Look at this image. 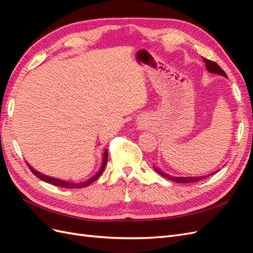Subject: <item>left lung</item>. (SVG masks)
<instances>
[{
    "label": "left lung",
    "instance_id": "obj_1",
    "mask_svg": "<svg viewBox=\"0 0 253 253\" xmlns=\"http://www.w3.org/2000/svg\"><path fill=\"white\" fill-rule=\"evenodd\" d=\"M203 60H204V62H205V64H206V68H207V71H208L209 73H212V74H217V75H221V76H224V77H227V75H226V73L221 70V68L218 66V64H216L215 62H213V61H211V60H208V59H206V58H203ZM154 170L157 172V173H159L160 175L163 176V177H165V178H167V179H170V180H172V181H175V182H179V183H192V182H197V181H200V180H202V179H205L206 177H208V176H198V177H176V176H172V175H169V174H167V173H165V172H163L162 170L160 169H158V168H154ZM213 174V173H212ZM211 174H209V176H210Z\"/></svg>",
    "mask_w": 253,
    "mask_h": 253
}]
</instances>
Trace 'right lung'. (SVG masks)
I'll list each match as a JSON object with an SVG mask.
<instances>
[{"mask_svg":"<svg viewBox=\"0 0 253 253\" xmlns=\"http://www.w3.org/2000/svg\"><path fill=\"white\" fill-rule=\"evenodd\" d=\"M106 162H108V150H105L104 153H103V158H102V165L100 167V170H99L93 177H90L89 179L83 181V182H71V181H65V180H62V179H58V178H55V177H50V176H47V175H44L40 172H38L37 170H35L34 168L32 166H29V164H27L28 168L30 169V171H32L38 178L42 179L43 181H46L48 183H51V185H55V186H58V187H61V188H68V189H77V188H84V187H87L88 185H90L91 182H94L99 176H100L104 170L105 168V165H106Z\"/></svg>","mask_w":253,"mask_h":253,"instance_id":"obj_1","label":"right lung"}]
</instances>
